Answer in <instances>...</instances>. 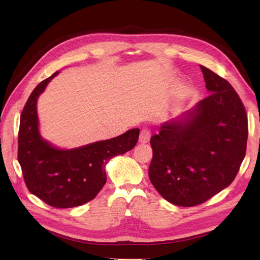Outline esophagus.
<instances>
[{"label": "esophagus", "mask_w": 260, "mask_h": 260, "mask_svg": "<svg viewBox=\"0 0 260 260\" xmlns=\"http://www.w3.org/2000/svg\"><path fill=\"white\" fill-rule=\"evenodd\" d=\"M151 139V132L148 131L147 128H143L141 131V134H140V143L142 144H145Z\"/></svg>", "instance_id": "obj_1"}]
</instances>
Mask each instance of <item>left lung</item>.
<instances>
[{"label":"left lung","instance_id":"obj_1","mask_svg":"<svg viewBox=\"0 0 260 260\" xmlns=\"http://www.w3.org/2000/svg\"><path fill=\"white\" fill-rule=\"evenodd\" d=\"M210 95L152 136L148 176L175 206L193 207L229 186L244 161L247 114L227 80L200 66Z\"/></svg>","mask_w":260,"mask_h":260}]
</instances>
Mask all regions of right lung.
<instances>
[{
	"label": "right lung",
	"mask_w": 260,
	"mask_h": 260,
	"mask_svg": "<svg viewBox=\"0 0 260 260\" xmlns=\"http://www.w3.org/2000/svg\"><path fill=\"white\" fill-rule=\"evenodd\" d=\"M59 71L41 81L22 110L18 159L27 189L54 208H74L92 200L106 183L110 158L134 148L140 129L132 128L114 139L75 148H59L46 141L39 129L37 104Z\"/></svg>",
	"instance_id": "right-lung-1"
}]
</instances>
